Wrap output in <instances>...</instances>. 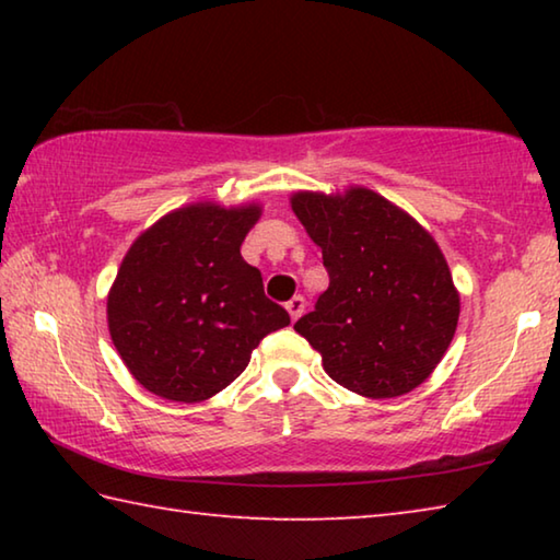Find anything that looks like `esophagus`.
Wrapping results in <instances>:
<instances>
[{
  "label": "esophagus",
  "mask_w": 560,
  "mask_h": 560,
  "mask_svg": "<svg viewBox=\"0 0 560 560\" xmlns=\"http://www.w3.org/2000/svg\"><path fill=\"white\" fill-rule=\"evenodd\" d=\"M303 308H306V299H303V296H293L291 301H287V311H289V316L293 320H296L303 314Z\"/></svg>",
  "instance_id": "1"
}]
</instances>
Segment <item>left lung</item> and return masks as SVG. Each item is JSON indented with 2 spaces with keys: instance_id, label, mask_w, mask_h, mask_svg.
Instances as JSON below:
<instances>
[{
  "instance_id": "obj_1",
  "label": "left lung",
  "mask_w": 560,
  "mask_h": 560,
  "mask_svg": "<svg viewBox=\"0 0 560 560\" xmlns=\"http://www.w3.org/2000/svg\"><path fill=\"white\" fill-rule=\"evenodd\" d=\"M291 207L320 246L328 289L293 328L324 371L383 400L415 390L438 368L459 318V293L438 242L373 189L299 192Z\"/></svg>"
}]
</instances>
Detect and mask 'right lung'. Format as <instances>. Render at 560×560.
Masks as SVG:
<instances>
[{"label":"right lung","mask_w":560,"mask_h":560,"mask_svg":"<svg viewBox=\"0 0 560 560\" xmlns=\"http://www.w3.org/2000/svg\"><path fill=\"white\" fill-rule=\"evenodd\" d=\"M259 212L189 205L132 242L108 293V328L145 390L207 400L244 373L264 336L291 324L240 254Z\"/></svg>","instance_id":"add662e5"}]
</instances>
